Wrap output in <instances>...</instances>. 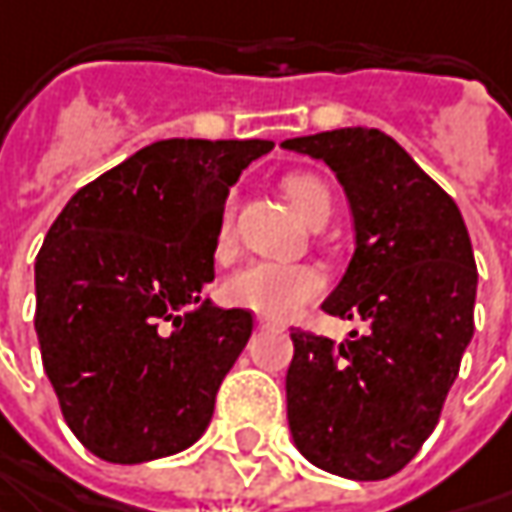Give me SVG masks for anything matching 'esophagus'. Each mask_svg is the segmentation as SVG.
I'll use <instances>...</instances> for the list:
<instances>
[{
	"mask_svg": "<svg viewBox=\"0 0 512 512\" xmlns=\"http://www.w3.org/2000/svg\"><path fill=\"white\" fill-rule=\"evenodd\" d=\"M257 329H280V326L269 318H257Z\"/></svg>",
	"mask_w": 512,
	"mask_h": 512,
	"instance_id": "34e87169",
	"label": "esophagus"
}]
</instances>
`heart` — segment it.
<instances>
[{
  "mask_svg": "<svg viewBox=\"0 0 512 512\" xmlns=\"http://www.w3.org/2000/svg\"><path fill=\"white\" fill-rule=\"evenodd\" d=\"M286 197L292 200L295 212L315 226L318 220L329 217L332 212V197L315 174H292L283 183ZM232 243V206L226 209L217 232V252H226ZM323 280L321 269L309 263H275V260H255L234 272L232 278L223 283V298L232 306L252 309L263 318L286 321L298 315L306 303L321 298Z\"/></svg>",
  "mask_w": 512,
  "mask_h": 512,
  "instance_id": "obj_1",
  "label": "heart"
}]
</instances>
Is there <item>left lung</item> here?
I'll list each match as a JSON object with an SVG mask.
<instances>
[{
    "instance_id": "1",
    "label": "left lung",
    "mask_w": 512,
    "mask_h": 512,
    "mask_svg": "<svg viewBox=\"0 0 512 512\" xmlns=\"http://www.w3.org/2000/svg\"><path fill=\"white\" fill-rule=\"evenodd\" d=\"M344 186L355 255L323 312L364 321L335 344L292 332L289 430L303 458L335 476H395L438 424L473 338L478 272L456 200L378 128L286 140Z\"/></svg>"
}]
</instances>
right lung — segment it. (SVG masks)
Masks as SVG:
<instances>
[{
    "instance_id": "obj_1",
    "label": "right lung",
    "mask_w": 512,
    "mask_h": 512,
    "mask_svg": "<svg viewBox=\"0 0 512 512\" xmlns=\"http://www.w3.org/2000/svg\"><path fill=\"white\" fill-rule=\"evenodd\" d=\"M272 140H160L68 200L36 255V338L59 410L111 464L206 433L252 312L200 298L223 206Z\"/></svg>"
}]
</instances>
